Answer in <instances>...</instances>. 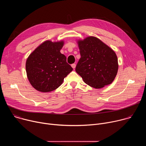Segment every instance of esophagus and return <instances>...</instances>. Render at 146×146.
I'll use <instances>...</instances> for the list:
<instances>
[{
    "mask_svg": "<svg viewBox=\"0 0 146 146\" xmlns=\"http://www.w3.org/2000/svg\"><path fill=\"white\" fill-rule=\"evenodd\" d=\"M72 67L73 68V69H75V68H76V64H72Z\"/></svg>",
    "mask_w": 146,
    "mask_h": 146,
    "instance_id": "34e87169",
    "label": "esophagus"
}]
</instances>
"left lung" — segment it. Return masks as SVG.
<instances>
[{"instance_id": "obj_1", "label": "left lung", "mask_w": 146, "mask_h": 146, "mask_svg": "<svg viewBox=\"0 0 146 146\" xmlns=\"http://www.w3.org/2000/svg\"><path fill=\"white\" fill-rule=\"evenodd\" d=\"M81 58L76 72L88 86L96 89L110 84L118 72L115 52L94 36L77 41Z\"/></svg>"}]
</instances>
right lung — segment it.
Returning <instances> with one entry per match:
<instances>
[{"label":"right lung","instance_id":"right-lung-1","mask_svg":"<svg viewBox=\"0 0 146 146\" xmlns=\"http://www.w3.org/2000/svg\"><path fill=\"white\" fill-rule=\"evenodd\" d=\"M64 41L52 42L46 40L28 56L26 72L32 86L42 92L58 88L73 68L66 62V57L60 53Z\"/></svg>","mask_w":146,"mask_h":146}]
</instances>
